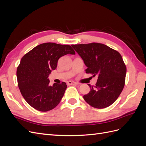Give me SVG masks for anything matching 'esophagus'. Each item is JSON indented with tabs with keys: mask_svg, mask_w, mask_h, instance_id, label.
<instances>
[{
	"mask_svg": "<svg viewBox=\"0 0 146 146\" xmlns=\"http://www.w3.org/2000/svg\"><path fill=\"white\" fill-rule=\"evenodd\" d=\"M67 85H77V83L74 82V81H68V82H67Z\"/></svg>",
	"mask_w": 146,
	"mask_h": 146,
	"instance_id": "1",
	"label": "esophagus"
}]
</instances>
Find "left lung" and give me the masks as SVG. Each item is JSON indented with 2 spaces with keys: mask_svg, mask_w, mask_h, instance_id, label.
I'll return each instance as SVG.
<instances>
[{
  "mask_svg": "<svg viewBox=\"0 0 146 146\" xmlns=\"http://www.w3.org/2000/svg\"><path fill=\"white\" fill-rule=\"evenodd\" d=\"M87 66L86 73L98 76L95 86L83 99L91 107L101 109L107 108L115 102L125 85L126 66L122 57L116 50L104 44H72Z\"/></svg>",
  "mask_w": 146,
  "mask_h": 146,
  "instance_id": "1",
  "label": "left lung"
}]
</instances>
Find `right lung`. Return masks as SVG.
<instances>
[{
	"label": "right lung",
	"instance_id": "add662e5",
	"mask_svg": "<svg viewBox=\"0 0 146 146\" xmlns=\"http://www.w3.org/2000/svg\"><path fill=\"white\" fill-rule=\"evenodd\" d=\"M76 52L69 45L41 44L25 54L17 68L21 93L26 102L40 111H48L59 104L67 85L65 82L49 85L48 75L57 67L60 57Z\"/></svg>",
	"mask_w": 146,
	"mask_h": 146
}]
</instances>
